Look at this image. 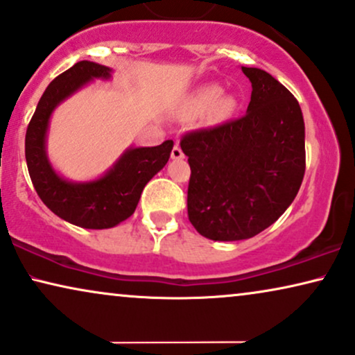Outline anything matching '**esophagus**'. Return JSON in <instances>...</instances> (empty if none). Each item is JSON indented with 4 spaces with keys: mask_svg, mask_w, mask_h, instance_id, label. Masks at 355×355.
I'll list each match as a JSON object with an SVG mask.
<instances>
[{
    "mask_svg": "<svg viewBox=\"0 0 355 355\" xmlns=\"http://www.w3.org/2000/svg\"><path fill=\"white\" fill-rule=\"evenodd\" d=\"M171 158H173V159H182V158H184V153H182L181 146H179L178 144L173 146V151H171Z\"/></svg>",
    "mask_w": 355,
    "mask_h": 355,
    "instance_id": "obj_1",
    "label": "esophagus"
}]
</instances>
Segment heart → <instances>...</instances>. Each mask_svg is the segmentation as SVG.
Masks as SVG:
<instances>
[{"label": "heart", "mask_w": 355, "mask_h": 355, "mask_svg": "<svg viewBox=\"0 0 355 355\" xmlns=\"http://www.w3.org/2000/svg\"><path fill=\"white\" fill-rule=\"evenodd\" d=\"M223 89L217 85L202 87L196 96V110L199 114H207L211 110V119L215 122H223L230 119L236 110V101L230 96H223Z\"/></svg>", "instance_id": "heart-1"}]
</instances>
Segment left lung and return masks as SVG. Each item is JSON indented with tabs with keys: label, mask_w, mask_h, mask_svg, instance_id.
Listing matches in <instances>:
<instances>
[{
	"label": "left lung",
	"mask_w": 355,
	"mask_h": 355,
	"mask_svg": "<svg viewBox=\"0 0 355 355\" xmlns=\"http://www.w3.org/2000/svg\"><path fill=\"white\" fill-rule=\"evenodd\" d=\"M252 91L243 117L187 132L189 222L214 241H238L270 227L295 199L305 174L298 101L259 68L241 67Z\"/></svg>",
	"instance_id": "obj_1"
}]
</instances>
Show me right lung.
<instances>
[{
	"mask_svg": "<svg viewBox=\"0 0 355 355\" xmlns=\"http://www.w3.org/2000/svg\"><path fill=\"white\" fill-rule=\"evenodd\" d=\"M96 78L107 80L110 68L78 62L50 83L40 98L26 132V161L40 200L68 223L81 228H112L135 211L141 191L164 168L173 140L158 146L128 148L103 178L89 182H70L55 173L45 151L49 121L53 109Z\"/></svg>",
	"mask_w": 355,
	"mask_h": 355,
	"instance_id": "obj_1",
	"label": "right lung"
}]
</instances>
